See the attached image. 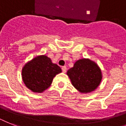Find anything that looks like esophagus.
<instances>
[{"instance_id": "34e87169", "label": "esophagus", "mask_w": 126, "mask_h": 126, "mask_svg": "<svg viewBox=\"0 0 126 126\" xmlns=\"http://www.w3.org/2000/svg\"><path fill=\"white\" fill-rule=\"evenodd\" d=\"M62 71H63V73H66V71H67V67H66V66L62 67Z\"/></svg>"}]
</instances>
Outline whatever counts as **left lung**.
<instances>
[{
  "mask_svg": "<svg viewBox=\"0 0 126 126\" xmlns=\"http://www.w3.org/2000/svg\"><path fill=\"white\" fill-rule=\"evenodd\" d=\"M67 75L71 84L82 94L90 93L97 88L102 80L101 70L97 64L90 59H79Z\"/></svg>",
  "mask_w": 126,
  "mask_h": 126,
  "instance_id": "1",
  "label": "left lung"
}]
</instances>
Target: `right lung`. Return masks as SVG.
<instances>
[{"instance_id":"obj_1","label":"right lung","mask_w":126,"mask_h":126,"mask_svg":"<svg viewBox=\"0 0 126 126\" xmlns=\"http://www.w3.org/2000/svg\"><path fill=\"white\" fill-rule=\"evenodd\" d=\"M61 73V69L45 55H38L28 61L21 71L23 82L35 93H42L51 86L53 78Z\"/></svg>"}]
</instances>
